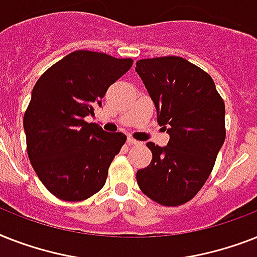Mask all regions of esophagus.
Here are the masks:
<instances>
[{"mask_svg": "<svg viewBox=\"0 0 257 257\" xmlns=\"http://www.w3.org/2000/svg\"><path fill=\"white\" fill-rule=\"evenodd\" d=\"M127 145H130V146L139 145V142H138V141H135V139H134V138H131V137H128V138H127Z\"/></svg>", "mask_w": 257, "mask_h": 257, "instance_id": "esophagus-1", "label": "esophagus"}]
</instances>
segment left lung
I'll list each match as a JSON object with an SVG mask.
<instances>
[{
    "instance_id": "obj_1",
    "label": "left lung",
    "mask_w": 257,
    "mask_h": 257,
    "mask_svg": "<svg viewBox=\"0 0 257 257\" xmlns=\"http://www.w3.org/2000/svg\"><path fill=\"white\" fill-rule=\"evenodd\" d=\"M135 70L170 141L153 142L151 163L137 171L139 188L162 206H180L208 179L225 139V107L212 78L180 57L139 59Z\"/></svg>"
}]
</instances>
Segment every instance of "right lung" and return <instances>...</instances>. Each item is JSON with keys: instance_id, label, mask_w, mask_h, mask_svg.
<instances>
[{"instance_id": "right-lung-1", "label": "right lung", "mask_w": 257, "mask_h": 257, "mask_svg": "<svg viewBox=\"0 0 257 257\" xmlns=\"http://www.w3.org/2000/svg\"><path fill=\"white\" fill-rule=\"evenodd\" d=\"M133 59L77 50L45 71L24 115L29 159L40 180L58 199L79 202L104 186L108 167L126 142L87 123L107 89Z\"/></svg>"}]
</instances>
